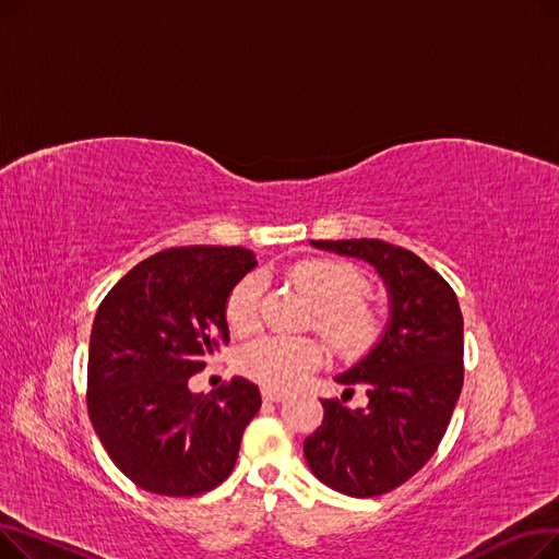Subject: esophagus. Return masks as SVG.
I'll return each instance as SVG.
<instances>
[{
  "instance_id": "34e87169",
  "label": "esophagus",
  "mask_w": 559,
  "mask_h": 559,
  "mask_svg": "<svg viewBox=\"0 0 559 559\" xmlns=\"http://www.w3.org/2000/svg\"><path fill=\"white\" fill-rule=\"evenodd\" d=\"M262 399L264 401H272V403H281V401H287V394L285 392H276V390H262Z\"/></svg>"
}]
</instances>
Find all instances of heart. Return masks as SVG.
Returning a JSON list of instances; mask_svg holds the SVG:
<instances>
[{
    "label": "heart",
    "instance_id": "heart-1",
    "mask_svg": "<svg viewBox=\"0 0 559 559\" xmlns=\"http://www.w3.org/2000/svg\"><path fill=\"white\" fill-rule=\"evenodd\" d=\"M289 283L312 304L314 329L342 356H360L369 350L383 331V319L365 299L367 278L346 262L310 258L292 264ZM262 283L245 276L228 292L224 306L226 324L233 333L247 335L258 326V304ZM324 348L312 337H258L242 348L240 371L267 390L285 392L314 369Z\"/></svg>",
    "mask_w": 559,
    "mask_h": 559
}]
</instances>
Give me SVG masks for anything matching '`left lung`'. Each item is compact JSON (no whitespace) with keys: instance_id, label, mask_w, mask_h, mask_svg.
<instances>
[{"instance_id":"1","label":"left lung","mask_w":559,"mask_h":559,"mask_svg":"<svg viewBox=\"0 0 559 559\" xmlns=\"http://www.w3.org/2000/svg\"><path fill=\"white\" fill-rule=\"evenodd\" d=\"M317 249L360 258L383 278L390 321L369 354L335 376L367 407L321 401L324 421L304 442L310 472L356 498L396 489L432 457L464 380V321L453 287L413 251L383 240H312Z\"/></svg>"}]
</instances>
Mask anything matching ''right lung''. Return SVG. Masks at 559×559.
Returning a JSON list of instances; mask_svg holds the SVG:
<instances>
[{
    "label": "right lung",
    "mask_w": 559,
    "mask_h": 559,
    "mask_svg": "<svg viewBox=\"0 0 559 559\" xmlns=\"http://www.w3.org/2000/svg\"><path fill=\"white\" fill-rule=\"evenodd\" d=\"M253 267L242 247H176L138 262L99 304L87 415L115 466L140 489L197 496L233 472L260 392L235 376L203 396L188 380L228 344V292Z\"/></svg>",
    "instance_id": "add662e5"
}]
</instances>
